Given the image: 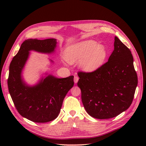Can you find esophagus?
I'll use <instances>...</instances> for the list:
<instances>
[{
  "instance_id": "1",
  "label": "esophagus",
  "mask_w": 146,
  "mask_h": 146,
  "mask_svg": "<svg viewBox=\"0 0 146 146\" xmlns=\"http://www.w3.org/2000/svg\"><path fill=\"white\" fill-rule=\"evenodd\" d=\"M78 77L77 76H74V83H77V82H78Z\"/></svg>"
}]
</instances>
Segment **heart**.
Here are the masks:
<instances>
[{
  "instance_id": "heart-1",
  "label": "heart",
  "mask_w": 146,
  "mask_h": 146,
  "mask_svg": "<svg viewBox=\"0 0 146 146\" xmlns=\"http://www.w3.org/2000/svg\"><path fill=\"white\" fill-rule=\"evenodd\" d=\"M66 59L73 63L79 61L80 68L86 72L98 69L107 56L106 47L92 40H85L72 44L64 50Z\"/></svg>"
}]
</instances>
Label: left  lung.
I'll return each instance as SVG.
<instances>
[{"instance_id": "obj_1", "label": "left lung", "mask_w": 146, "mask_h": 146, "mask_svg": "<svg viewBox=\"0 0 146 146\" xmlns=\"http://www.w3.org/2000/svg\"><path fill=\"white\" fill-rule=\"evenodd\" d=\"M108 61L95 71L79 72L78 86L86 112L92 117H116L130 107L138 85L131 51L117 36Z\"/></svg>"}]
</instances>
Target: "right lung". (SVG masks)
Segmentation results:
<instances>
[{
	"label": "right lung",
	"instance_id": "obj_1",
	"mask_svg": "<svg viewBox=\"0 0 146 146\" xmlns=\"http://www.w3.org/2000/svg\"><path fill=\"white\" fill-rule=\"evenodd\" d=\"M56 44L54 38L27 39L10 65L8 86L13 103L22 116L34 122H48L58 117L66 94L74 86L73 76L59 78L45 73L32 86L27 84L22 76L30 51L50 54L55 52Z\"/></svg>",
	"mask_w": 146,
	"mask_h": 146
}]
</instances>
